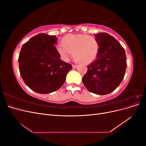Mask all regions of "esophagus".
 Masks as SVG:
<instances>
[{
  "label": "esophagus",
  "mask_w": 146,
  "mask_h": 146,
  "mask_svg": "<svg viewBox=\"0 0 146 146\" xmlns=\"http://www.w3.org/2000/svg\"><path fill=\"white\" fill-rule=\"evenodd\" d=\"M72 68H73V69H76L77 68V65L72 64Z\"/></svg>",
  "instance_id": "esophagus-1"
}]
</instances>
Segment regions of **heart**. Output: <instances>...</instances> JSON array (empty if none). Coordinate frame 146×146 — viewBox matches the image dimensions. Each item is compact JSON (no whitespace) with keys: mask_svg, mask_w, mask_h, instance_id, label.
Returning a JSON list of instances; mask_svg holds the SVG:
<instances>
[{"mask_svg":"<svg viewBox=\"0 0 146 146\" xmlns=\"http://www.w3.org/2000/svg\"><path fill=\"white\" fill-rule=\"evenodd\" d=\"M61 44L57 46V52L66 61L72 52L75 60L87 64L93 62L99 54V42L91 35L68 34L61 39Z\"/></svg>","mask_w":146,"mask_h":146,"instance_id":"heart-1","label":"heart"}]
</instances>
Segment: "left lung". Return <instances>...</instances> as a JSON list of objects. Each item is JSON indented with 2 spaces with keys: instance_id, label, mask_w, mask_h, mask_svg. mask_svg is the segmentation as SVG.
Wrapping results in <instances>:
<instances>
[{
  "instance_id": "8db88e82",
  "label": "left lung",
  "mask_w": 146,
  "mask_h": 146,
  "mask_svg": "<svg viewBox=\"0 0 146 146\" xmlns=\"http://www.w3.org/2000/svg\"><path fill=\"white\" fill-rule=\"evenodd\" d=\"M99 44L97 58L88 66L82 81L86 89L98 95L111 93L120 85L125 76L127 59L124 48L107 33L94 35Z\"/></svg>"
}]
</instances>
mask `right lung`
Returning a JSON list of instances; mask_svg holds the SVG:
<instances>
[{"mask_svg":"<svg viewBox=\"0 0 146 146\" xmlns=\"http://www.w3.org/2000/svg\"><path fill=\"white\" fill-rule=\"evenodd\" d=\"M55 35L39 33L24 44L18 61L21 77L31 90L48 94L61 87L72 65L60 59Z\"/></svg>","mask_w":146,"mask_h":146,"instance_id":"add662e5","label":"right lung"}]
</instances>
